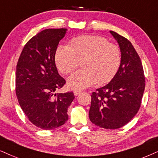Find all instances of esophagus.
I'll return each mask as SVG.
<instances>
[{"label":"esophagus","mask_w":158,"mask_h":158,"mask_svg":"<svg viewBox=\"0 0 158 158\" xmlns=\"http://www.w3.org/2000/svg\"><path fill=\"white\" fill-rule=\"evenodd\" d=\"M73 93H74V94H75V96H77V95L81 94V90H74Z\"/></svg>","instance_id":"1"}]
</instances>
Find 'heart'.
Instances as JSON below:
<instances>
[{
	"label": "heart",
	"instance_id": "b5f03b06",
	"mask_svg": "<svg viewBox=\"0 0 158 158\" xmlns=\"http://www.w3.org/2000/svg\"><path fill=\"white\" fill-rule=\"evenodd\" d=\"M83 60L79 70L69 77L67 85L73 89L88 88L97 82L108 83L119 68L121 51L116 44L100 36L87 35L73 38L69 45L60 44L55 53L56 67L64 74H71Z\"/></svg>",
	"mask_w": 158,
	"mask_h": 158
}]
</instances>
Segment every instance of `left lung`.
Here are the masks:
<instances>
[{
  "instance_id": "obj_1",
  "label": "left lung",
  "mask_w": 158,
  "mask_h": 158,
  "mask_svg": "<svg viewBox=\"0 0 158 158\" xmlns=\"http://www.w3.org/2000/svg\"><path fill=\"white\" fill-rule=\"evenodd\" d=\"M110 33L118 42L121 64L110 82L91 94L89 118L95 125L118 129L127 124L139 111L145 89L141 58L129 40Z\"/></svg>"
}]
</instances>
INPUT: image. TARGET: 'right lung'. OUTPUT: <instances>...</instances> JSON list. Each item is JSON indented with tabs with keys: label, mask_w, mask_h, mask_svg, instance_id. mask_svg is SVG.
<instances>
[{
	"label": "right lung",
	"mask_w": 158,
	"mask_h": 158,
	"mask_svg": "<svg viewBox=\"0 0 158 158\" xmlns=\"http://www.w3.org/2000/svg\"><path fill=\"white\" fill-rule=\"evenodd\" d=\"M67 31V28H49L40 32L27 42L17 61V100L29 121L41 129L63 125L75 99L73 91L56 93L66 83L58 73L55 53Z\"/></svg>",
	"instance_id": "right-lung-1"
}]
</instances>
